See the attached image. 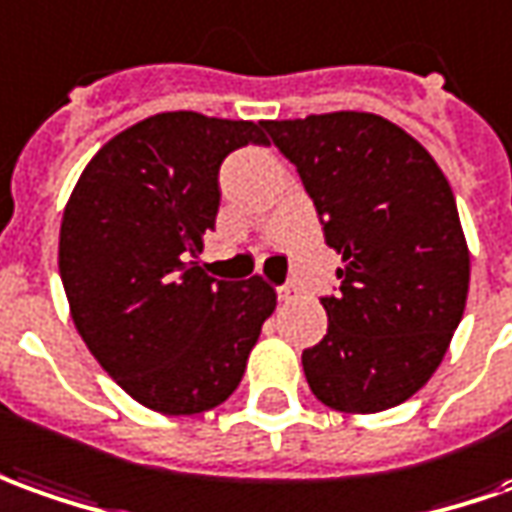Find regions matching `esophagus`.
Here are the masks:
<instances>
[{
	"mask_svg": "<svg viewBox=\"0 0 512 512\" xmlns=\"http://www.w3.org/2000/svg\"><path fill=\"white\" fill-rule=\"evenodd\" d=\"M278 301H284V303H290V301H295V284H281V287H278Z\"/></svg>",
	"mask_w": 512,
	"mask_h": 512,
	"instance_id": "1",
	"label": "esophagus"
}]
</instances>
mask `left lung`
<instances>
[{
  "label": "left lung",
  "instance_id": "left-lung-1",
  "mask_svg": "<svg viewBox=\"0 0 512 512\" xmlns=\"http://www.w3.org/2000/svg\"><path fill=\"white\" fill-rule=\"evenodd\" d=\"M343 253L340 292L320 298L329 331L303 351L326 407L382 412L415 396L460 326L468 248L446 175L410 133L376 114L337 111L264 122Z\"/></svg>",
  "mask_w": 512,
  "mask_h": 512
}]
</instances>
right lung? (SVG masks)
Instances as JSON below:
<instances>
[{"instance_id":"obj_1","label":"right lung","mask_w":512,"mask_h":512,"mask_svg":"<svg viewBox=\"0 0 512 512\" xmlns=\"http://www.w3.org/2000/svg\"><path fill=\"white\" fill-rule=\"evenodd\" d=\"M245 144H267L264 122L155 114L88 161L63 211L74 326L130 398L164 415L231 396L276 309L259 276L217 281L195 262L220 209V164Z\"/></svg>"}]
</instances>
